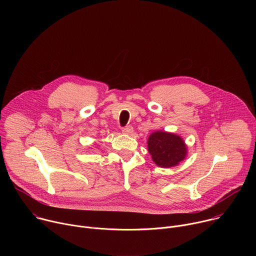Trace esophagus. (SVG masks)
I'll return each mask as SVG.
<instances>
[{"mask_svg":"<svg viewBox=\"0 0 256 256\" xmlns=\"http://www.w3.org/2000/svg\"><path fill=\"white\" fill-rule=\"evenodd\" d=\"M132 132H134V128L132 126H126V128H122V132L124 134H132Z\"/></svg>","mask_w":256,"mask_h":256,"instance_id":"esophagus-1","label":"esophagus"}]
</instances>
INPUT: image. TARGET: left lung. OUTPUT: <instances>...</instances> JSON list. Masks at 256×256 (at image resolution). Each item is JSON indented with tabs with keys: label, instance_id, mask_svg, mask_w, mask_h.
I'll return each mask as SVG.
<instances>
[{
	"label": "left lung",
	"instance_id": "obj_1",
	"mask_svg": "<svg viewBox=\"0 0 256 256\" xmlns=\"http://www.w3.org/2000/svg\"><path fill=\"white\" fill-rule=\"evenodd\" d=\"M147 142L152 160L159 167H174L188 156V144L176 134L156 130L149 136Z\"/></svg>",
	"mask_w": 256,
	"mask_h": 256
}]
</instances>
